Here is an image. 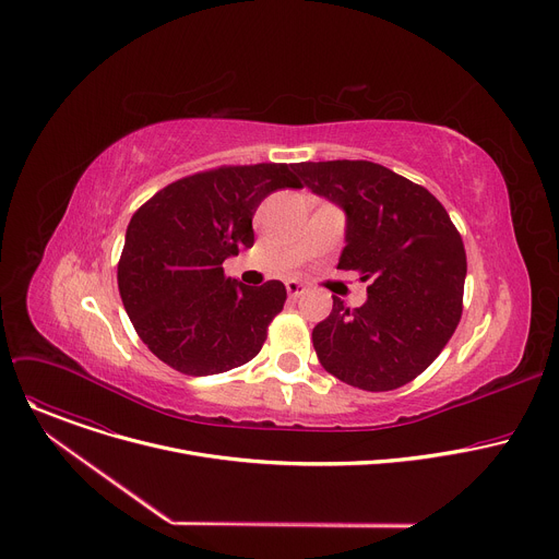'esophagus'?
<instances>
[{
    "instance_id": "34e87169",
    "label": "esophagus",
    "mask_w": 559,
    "mask_h": 559,
    "mask_svg": "<svg viewBox=\"0 0 559 559\" xmlns=\"http://www.w3.org/2000/svg\"><path fill=\"white\" fill-rule=\"evenodd\" d=\"M285 287H287V294H289V298H300L302 294H305V285L302 283H298V281H287L285 283Z\"/></svg>"
}]
</instances>
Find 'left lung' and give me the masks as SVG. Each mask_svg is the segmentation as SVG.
Instances as JSON below:
<instances>
[{
    "label": "left lung",
    "mask_w": 559,
    "mask_h": 559,
    "mask_svg": "<svg viewBox=\"0 0 559 559\" xmlns=\"http://www.w3.org/2000/svg\"><path fill=\"white\" fill-rule=\"evenodd\" d=\"M313 194L345 212L341 270L369 281L367 300L311 332L321 365L338 380L389 391L420 376L453 336L462 313L466 254L442 203L371 162L292 166Z\"/></svg>",
    "instance_id": "obj_1"
}]
</instances>
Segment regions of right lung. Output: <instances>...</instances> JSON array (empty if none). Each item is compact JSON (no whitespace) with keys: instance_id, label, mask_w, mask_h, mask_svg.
Listing matches in <instances>:
<instances>
[{"instance_id":"add662e5","label":"right lung","mask_w":559,"mask_h":559,"mask_svg":"<svg viewBox=\"0 0 559 559\" xmlns=\"http://www.w3.org/2000/svg\"><path fill=\"white\" fill-rule=\"evenodd\" d=\"M285 188H300L285 164L218 168L170 183L134 212L117 281L139 338L158 360L212 376L261 352L285 285L248 287L223 274V261L254 246L257 207Z\"/></svg>"}]
</instances>
